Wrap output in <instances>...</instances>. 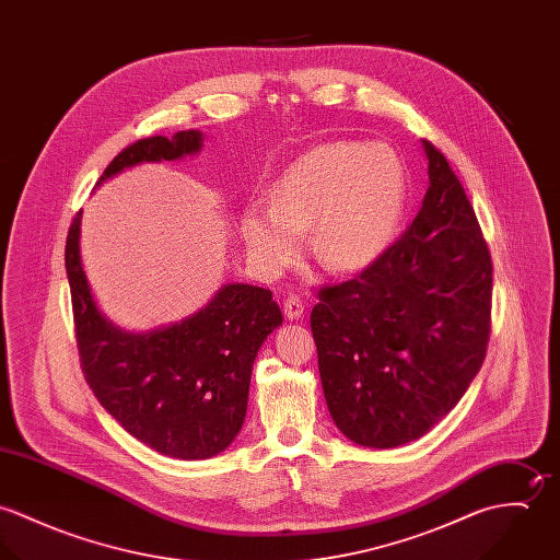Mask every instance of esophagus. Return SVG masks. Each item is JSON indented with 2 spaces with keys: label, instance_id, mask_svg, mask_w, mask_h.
<instances>
[{
  "label": "esophagus",
  "instance_id": "34e87169",
  "mask_svg": "<svg viewBox=\"0 0 560 560\" xmlns=\"http://www.w3.org/2000/svg\"><path fill=\"white\" fill-rule=\"evenodd\" d=\"M304 315V302L298 295H289L284 302V317L289 320L300 319Z\"/></svg>",
  "mask_w": 560,
  "mask_h": 560
}]
</instances>
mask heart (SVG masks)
Here are the masks:
<instances>
[{
	"instance_id": "1",
	"label": "heart",
	"mask_w": 560,
	"mask_h": 560,
	"mask_svg": "<svg viewBox=\"0 0 560 560\" xmlns=\"http://www.w3.org/2000/svg\"><path fill=\"white\" fill-rule=\"evenodd\" d=\"M407 170L386 144L338 142L295 161L273 185L271 205H247L241 240L262 273L291 267L302 231L313 229V249L329 271L375 265L399 237L407 209Z\"/></svg>"
}]
</instances>
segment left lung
I'll use <instances>...</instances> for the list:
<instances>
[{"instance_id":"left-lung-1","label":"left lung","mask_w":560,"mask_h":560,"mask_svg":"<svg viewBox=\"0 0 560 560\" xmlns=\"http://www.w3.org/2000/svg\"><path fill=\"white\" fill-rule=\"evenodd\" d=\"M422 151L429 187L407 233L358 278L320 289L311 315L329 416L369 448L433 429L487 351L489 249L446 158L427 140Z\"/></svg>"}]
</instances>
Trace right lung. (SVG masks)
I'll use <instances>...</instances> for the list:
<instances>
[{
  "mask_svg": "<svg viewBox=\"0 0 560 560\" xmlns=\"http://www.w3.org/2000/svg\"><path fill=\"white\" fill-rule=\"evenodd\" d=\"M196 129L138 140L105 167L98 183L140 163L198 155ZM81 211L67 237L81 366L98 402L127 433L174 459H209L240 435L252 366L265 338L282 325L271 291L231 282L185 319L129 331L98 308L81 262Z\"/></svg>",
  "mask_w": 560,
  "mask_h": 560,
  "instance_id": "obj_1",
  "label": "right lung"
}]
</instances>
